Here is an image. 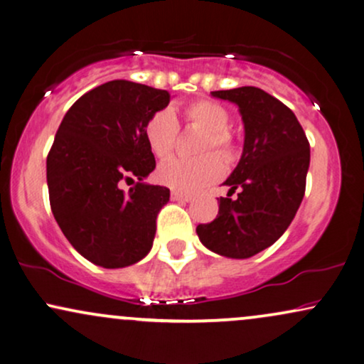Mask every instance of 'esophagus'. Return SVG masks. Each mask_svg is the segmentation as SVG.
Returning <instances> with one entry per match:
<instances>
[{"instance_id": "1", "label": "esophagus", "mask_w": 364, "mask_h": 364, "mask_svg": "<svg viewBox=\"0 0 364 364\" xmlns=\"http://www.w3.org/2000/svg\"><path fill=\"white\" fill-rule=\"evenodd\" d=\"M171 200L173 201H190L191 195L181 193V191H171Z\"/></svg>"}]
</instances>
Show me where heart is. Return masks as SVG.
<instances>
[{"instance_id":"b5f03b06","label":"heart","mask_w":364,"mask_h":364,"mask_svg":"<svg viewBox=\"0 0 364 364\" xmlns=\"http://www.w3.org/2000/svg\"><path fill=\"white\" fill-rule=\"evenodd\" d=\"M183 117L186 127L203 130L196 144V152L201 156L195 159L174 157L166 161L157 168V179L164 186L191 193L218 181L224 174V163L213 151H218L223 159L232 161L237 154V142L229 130L230 113L224 105L207 98L196 100L183 108ZM178 134V118L168 108L152 113L144 125L147 146L159 159L171 156L176 147Z\"/></svg>"}]
</instances>
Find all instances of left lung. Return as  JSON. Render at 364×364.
Here are the masks:
<instances>
[{"label":"left lung","mask_w":364,"mask_h":364,"mask_svg":"<svg viewBox=\"0 0 364 364\" xmlns=\"http://www.w3.org/2000/svg\"><path fill=\"white\" fill-rule=\"evenodd\" d=\"M229 100L242 115L244 151L224 185L218 215L200 224L196 234L205 247L220 256L246 259L282 237L305 195L310 144L287 105L254 86L212 91ZM240 191L235 199L230 196Z\"/></svg>","instance_id":"obj_1"}]
</instances>
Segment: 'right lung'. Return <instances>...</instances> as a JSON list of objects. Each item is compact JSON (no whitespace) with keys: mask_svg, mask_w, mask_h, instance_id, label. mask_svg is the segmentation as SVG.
Masks as SVG:
<instances>
[{"mask_svg":"<svg viewBox=\"0 0 364 364\" xmlns=\"http://www.w3.org/2000/svg\"><path fill=\"white\" fill-rule=\"evenodd\" d=\"M169 100L166 90L108 81L82 95L57 129L47 156L50 208L65 239L93 264L125 268L151 251L169 188L142 183L156 168L144 125ZM135 178L125 194L121 183Z\"/></svg>","mask_w":364,"mask_h":364,"instance_id":"obj_1","label":"right lung"}]
</instances>
